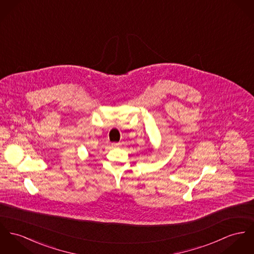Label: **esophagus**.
<instances>
[{
    "instance_id": "1",
    "label": "esophagus",
    "mask_w": 254,
    "mask_h": 254,
    "mask_svg": "<svg viewBox=\"0 0 254 254\" xmlns=\"http://www.w3.org/2000/svg\"><path fill=\"white\" fill-rule=\"evenodd\" d=\"M111 146H112V148H118L120 146V143H112Z\"/></svg>"
}]
</instances>
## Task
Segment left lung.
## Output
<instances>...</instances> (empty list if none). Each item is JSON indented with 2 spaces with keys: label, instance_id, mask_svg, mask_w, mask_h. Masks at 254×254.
Instances as JSON below:
<instances>
[{
  "label": "left lung",
  "instance_id": "1",
  "mask_svg": "<svg viewBox=\"0 0 254 254\" xmlns=\"http://www.w3.org/2000/svg\"><path fill=\"white\" fill-rule=\"evenodd\" d=\"M152 150H153V149H152V148H151V151H152Z\"/></svg>",
  "mask_w": 254,
  "mask_h": 254
}]
</instances>
